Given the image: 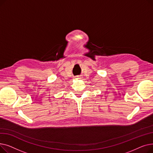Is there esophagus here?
<instances>
[{"label": "esophagus", "mask_w": 153, "mask_h": 153, "mask_svg": "<svg viewBox=\"0 0 153 153\" xmlns=\"http://www.w3.org/2000/svg\"><path fill=\"white\" fill-rule=\"evenodd\" d=\"M76 78H82V76H77L75 77Z\"/></svg>", "instance_id": "34e87169"}]
</instances>
